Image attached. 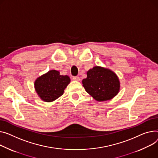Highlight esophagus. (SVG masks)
Instances as JSON below:
<instances>
[{"instance_id":"obj_1","label":"esophagus","mask_w":158,"mask_h":158,"mask_svg":"<svg viewBox=\"0 0 158 158\" xmlns=\"http://www.w3.org/2000/svg\"><path fill=\"white\" fill-rule=\"evenodd\" d=\"M72 79L74 80V81H79L80 80V78L77 76H73L72 77Z\"/></svg>"}]
</instances>
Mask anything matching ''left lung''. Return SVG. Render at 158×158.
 I'll list each match as a JSON object with an SVG mask.
<instances>
[{"instance_id": "8db88e82", "label": "left lung", "mask_w": 158, "mask_h": 158, "mask_svg": "<svg viewBox=\"0 0 158 158\" xmlns=\"http://www.w3.org/2000/svg\"><path fill=\"white\" fill-rule=\"evenodd\" d=\"M82 82L86 91L98 102L110 100L120 88L119 79L115 73L97 66L88 71L87 78Z\"/></svg>"}]
</instances>
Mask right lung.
Returning <instances> with one entry per match:
<instances>
[{
	"instance_id": "1",
	"label": "right lung",
	"mask_w": 158,
	"mask_h": 158,
	"mask_svg": "<svg viewBox=\"0 0 158 158\" xmlns=\"http://www.w3.org/2000/svg\"><path fill=\"white\" fill-rule=\"evenodd\" d=\"M70 81L68 76H61L58 71L52 70L38 77L34 85L40 98L50 102L62 95Z\"/></svg>"
}]
</instances>
